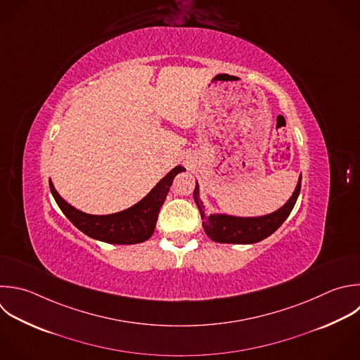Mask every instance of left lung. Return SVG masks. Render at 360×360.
<instances>
[{"label": "left lung", "instance_id": "left-lung-1", "mask_svg": "<svg viewBox=\"0 0 360 360\" xmlns=\"http://www.w3.org/2000/svg\"><path fill=\"white\" fill-rule=\"evenodd\" d=\"M300 190L301 176L298 177L291 197L284 205L270 214L259 217H236L221 212H207L205 205L200 198V186L197 181L194 188V201L202 218V228L210 239L219 243L250 245L263 240L280 228V225L287 219L291 210L294 208Z\"/></svg>", "mask_w": 360, "mask_h": 360}]
</instances>
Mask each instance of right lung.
<instances>
[{"label":"right lung","mask_w":360,"mask_h":360,"mask_svg":"<svg viewBox=\"0 0 360 360\" xmlns=\"http://www.w3.org/2000/svg\"><path fill=\"white\" fill-rule=\"evenodd\" d=\"M181 172H186V169L176 166L141 201L124 211L107 215L87 214L75 208L60 197L51 179L49 187L62 212L83 233L105 243L134 245L145 242L153 235L160 207L167 197L174 177Z\"/></svg>","instance_id":"obj_1"}]
</instances>
